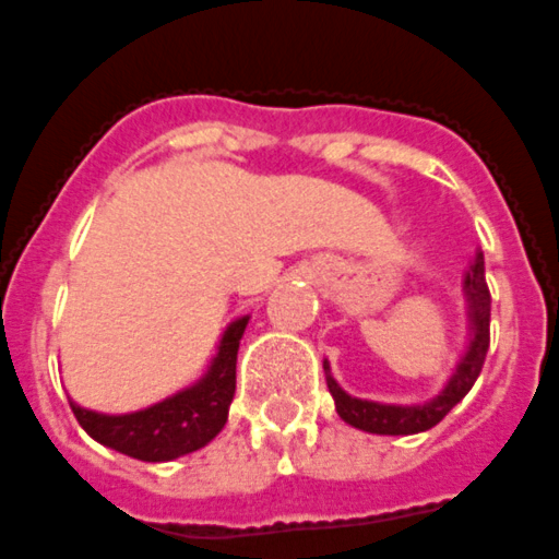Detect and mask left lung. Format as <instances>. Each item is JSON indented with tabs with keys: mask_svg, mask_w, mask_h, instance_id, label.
I'll use <instances>...</instances> for the list:
<instances>
[{
	"mask_svg": "<svg viewBox=\"0 0 559 559\" xmlns=\"http://www.w3.org/2000/svg\"><path fill=\"white\" fill-rule=\"evenodd\" d=\"M463 320H466V344L452 367V374L444 380L441 391L432 394L430 400L421 403H374V400L353 397L342 385L336 383L331 372L328 358L322 361L325 369L328 391H331L333 403H336V414L342 416L350 427H358L364 432H374V436H414V432H425L436 427L444 419L468 391H472L474 380L479 378V369L485 364V353H488V342H491V292L485 284V262L483 253H477L468 264L466 275H463Z\"/></svg>",
	"mask_w": 559,
	"mask_h": 559,
	"instance_id": "obj_1",
	"label": "left lung"
}]
</instances>
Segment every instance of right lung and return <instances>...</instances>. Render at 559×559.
<instances>
[{
	"label": "right lung",
	"instance_id": "1",
	"mask_svg": "<svg viewBox=\"0 0 559 559\" xmlns=\"http://www.w3.org/2000/svg\"><path fill=\"white\" fill-rule=\"evenodd\" d=\"M248 320V314L237 317L223 331L217 353L195 383L148 408L132 414H98L71 400V411L82 430L96 438L98 444L145 463L176 461L206 447L228 421V408L237 389L239 338Z\"/></svg>",
	"mask_w": 559,
	"mask_h": 559
}]
</instances>
